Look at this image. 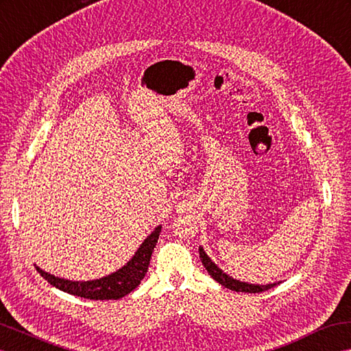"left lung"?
<instances>
[{"label":"left lung","mask_w":351,"mask_h":351,"mask_svg":"<svg viewBox=\"0 0 351 351\" xmlns=\"http://www.w3.org/2000/svg\"><path fill=\"white\" fill-rule=\"evenodd\" d=\"M199 252H200V258H202V263L204 265V268L208 269V273L217 280L218 283H221L222 286H226L227 289H231V291H236V292H247V293H259V292H264V291H268L271 289V287H274L277 283H273V285H249V283H245V282H239L236 280V278H232L230 276H227L226 273H222L221 269L215 265L210 258L204 254L203 247H199Z\"/></svg>","instance_id":"1"}]
</instances>
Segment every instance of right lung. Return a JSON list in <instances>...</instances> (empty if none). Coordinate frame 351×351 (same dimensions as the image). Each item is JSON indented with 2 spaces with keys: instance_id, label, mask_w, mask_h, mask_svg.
I'll return each mask as SVG.
<instances>
[{
  "instance_id": "1",
  "label": "right lung",
  "mask_w": 351,
  "mask_h": 351,
  "mask_svg": "<svg viewBox=\"0 0 351 351\" xmlns=\"http://www.w3.org/2000/svg\"><path fill=\"white\" fill-rule=\"evenodd\" d=\"M160 231L161 227H157L152 231L145 239V241L141 245L138 252L134 254V256L121 269L106 277L99 278V280L73 282L66 280V278L55 277L53 274L43 271L38 267L35 268H37V271L43 276V278H46L50 285L66 293L82 296V298L87 300H120L124 295H128L133 289H136L142 278L145 277L152 250H154V246L158 240Z\"/></svg>"
}]
</instances>
